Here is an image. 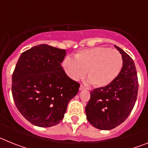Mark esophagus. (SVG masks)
Segmentation results:
<instances>
[{
    "instance_id": "obj_1",
    "label": "esophagus",
    "mask_w": 148,
    "mask_h": 148,
    "mask_svg": "<svg viewBox=\"0 0 148 148\" xmlns=\"http://www.w3.org/2000/svg\"><path fill=\"white\" fill-rule=\"evenodd\" d=\"M84 89H85V87H84V86L82 85V84H81V85H80V87H79V90H84Z\"/></svg>"
}]
</instances>
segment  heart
I'll return each instance as SVG.
<instances>
[{
	"label": "heart",
	"mask_w": 148,
	"mask_h": 148,
	"mask_svg": "<svg viewBox=\"0 0 148 148\" xmlns=\"http://www.w3.org/2000/svg\"><path fill=\"white\" fill-rule=\"evenodd\" d=\"M75 58L67 56L64 60L63 66L67 76L73 80H81L88 72L90 82L98 87L112 83L119 75L123 65L118 50L102 47L79 51Z\"/></svg>",
	"instance_id": "obj_1"
}]
</instances>
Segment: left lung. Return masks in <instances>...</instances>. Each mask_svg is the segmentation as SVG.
<instances>
[{
  "label": "left lung",
  "instance_id": "left-lung-1",
  "mask_svg": "<svg viewBox=\"0 0 148 148\" xmlns=\"http://www.w3.org/2000/svg\"><path fill=\"white\" fill-rule=\"evenodd\" d=\"M123 60L118 77L105 87L94 89L85 108L87 119L93 127L108 130L125 121L135 105L138 90L137 72L133 59L115 45Z\"/></svg>",
  "mask_w": 148,
  "mask_h": 148
}]
</instances>
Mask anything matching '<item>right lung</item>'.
Wrapping results in <instances>:
<instances>
[{"label":"right lung","mask_w":148,"mask_h":148,"mask_svg":"<svg viewBox=\"0 0 148 148\" xmlns=\"http://www.w3.org/2000/svg\"><path fill=\"white\" fill-rule=\"evenodd\" d=\"M65 56V49L40 44L22 53L17 62L13 99L22 116L35 126L58 124L78 93L79 83L68 77L61 65Z\"/></svg>","instance_id":"right-lung-1"}]
</instances>
